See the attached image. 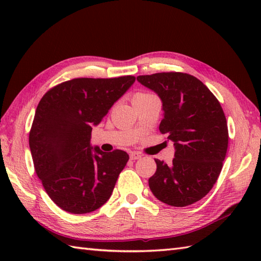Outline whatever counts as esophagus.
<instances>
[{
    "label": "esophagus",
    "instance_id": "1",
    "mask_svg": "<svg viewBox=\"0 0 261 261\" xmlns=\"http://www.w3.org/2000/svg\"><path fill=\"white\" fill-rule=\"evenodd\" d=\"M141 157H142V154H141L140 152H138V151H131V152H130V159H131V160L141 159Z\"/></svg>",
    "mask_w": 261,
    "mask_h": 261
}]
</instances>
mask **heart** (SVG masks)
<instances>
[{
    "label": "heart",
    "instance_id": "1",
    "mask_svg": "<svg viewBox=\"0 0 261 261\" xmlns=\"http://www.w3.org/2000/svg\"><path fill=\"white\" fill-rule=\"evenodd\" d=\"M147 95H149V94H146V93H137L136 95L134 96V99L141 98V97H145V96H147Z\"/></svg>",
    "mask_w": 261,
    "mask_h": 261
}]
</instances>
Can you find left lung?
<instances>
[{
	"instance_id": "1",
	"label": "left lung",
	"mask_w": 261,
	"mask_h": 261,
	"mask_svg": "<svg viewBox=\"0 0 261 261\" xmlns=\"http://www.w3.org/2000/svg\"><path fill=\"white\" fill-rule=\"evenodd\" d=\"M137 81L162 99L159 130L175 146L171 165L154 159L157 170L149 178V187L159 201L171 206L195 203L212 190L228 150V124L221 104L190 74L169 71L141 75Z\"/></svg>"
}]
</instances>
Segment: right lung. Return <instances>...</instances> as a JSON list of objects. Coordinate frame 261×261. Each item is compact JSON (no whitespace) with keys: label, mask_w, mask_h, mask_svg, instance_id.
Segmentation results:
<instances>
[{"label":"right lung","mask_w":261,"mask_h":261,"mask_svg":"<svg viewBox=\"0 0 261 261\" xmlns=\"http://www.w3.org/2000/svg\"><path fill=\"white\" fill-rule=\"evenodd\" d=\"M135 81L130 75L74 79L50 88L39 102L29 134L33 165L49 197L66 212H93L112 195L129 154L93 148L92 126Z\"/></svg>","instance_id":"1"}]
</instances>
